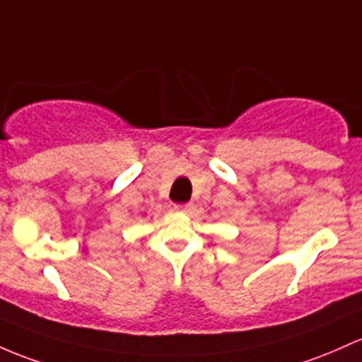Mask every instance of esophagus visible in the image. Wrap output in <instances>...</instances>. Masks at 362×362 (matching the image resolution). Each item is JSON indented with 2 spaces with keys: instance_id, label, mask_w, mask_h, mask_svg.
<instances>
[{
  "instance_id": "esophagus-1",
  "label": "esophagus",
  "mask_w": 362,
  "mask_h": 362,
  "mask_svg": "<svg viewBox=\"0 0 362 362\" xmlns=\"http://www.w3.org/2000/svg\"><path fill=\"white\" fill-rule=\"evenodd\" d=\"M173 208H175V211H180V213H189L190 209L194 208V206H192V202H184V204H175Z\"/></svg>"
}]
</instances>
